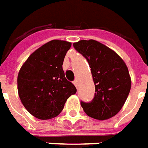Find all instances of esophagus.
Here are the masks:
<instances>
[{"label": "esophagus", "mask_w": 148, "mask_h": 148, "mask_svg": "<svg viewBox=\"0 0 148 148\" xmlns=\"http://www.w3.org/2000/svg\"><path fill=\"white\" fill-rule=\"evenodd\" d=\"M74 86L76 87H78V81L76 79V80H74Z\"/></svg>", "instance_id": "obj_1"}]
</instances>
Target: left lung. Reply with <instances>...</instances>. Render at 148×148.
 <instances>
[{"instance_id": "left-lung-1", "label": "left lung", "mask_w": 148, "mask_h": 148, "mask_svg": "<svg viewBox=\"0 0 148 148\" xmlns=\"http://www.w3.org/2000/svg\"><path fill=\"white\" fill-rule=\"evenodd\" d=\"M73 46L87 59L95 87L93 99L81 101V106L92 118H111L121 109L130 91L127 66L113 50L96 40H80Z\"/></svg>"}]
</instances>
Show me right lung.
Masks as SVG:
<instances>
[{
  "label": "right lung",
  "instance_id": "1",
  "mask_svg": "<svg viewBox=\"0 0 148 148\" xmlns=\"http://www.w3.org/2000/svg\"><path fill=\"white\" fill-rule=\"evenodd\" d=\"M71 43L53 40L30 55L19 70L18 91L23 106L38 119L60 114L67 99L77 91L65 77L64 58Z\"/></svg>",
  "mask_w": 148,
  "mask_h": 148
}]
</instances>
